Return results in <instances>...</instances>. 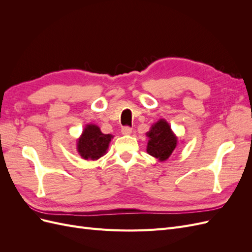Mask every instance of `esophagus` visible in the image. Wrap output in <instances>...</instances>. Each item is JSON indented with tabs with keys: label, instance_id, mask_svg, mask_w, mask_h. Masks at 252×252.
<instances>
[{
	"label": "esophagus",
	"instance_id": "esophagus-1",
	"mask_svg": "<svg viewBox=\"0 0 252 252\" xmlns=\"http://www.w3.org/2000/svg\"><path fill=\"white\" fill-rule=\"evenodd\" d=\"M131 131H132L131 128L129 126H125V127L122 128V133H123V134H130Z\"/></svg>",
	"mask_w": 252,
	"mask_h": 252
}]
</instances>
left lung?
Segmentation results:
<instances>
[{
  "mask_svg": "<svg viewBox=\"0 0 252 252\" xmlns=\"http://www.w3.org/2000/svg\"><path fill=\"white\" fill-rule=\"evenodd\" d=\"M146 134L149 138L147 152L158 161H166L177 147L178 138L174 135L171 127L164 119H161L152 125Z\"/></svg>",
  "mask_w": 252,
  "mask_h": 252,
  "instance_id": "left-lung-1",
  "label": "left lung"
}]
</instances>
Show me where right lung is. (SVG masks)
Returning a JSON list of instances; mask_svg holds the SVG:
<instances>
[{"label":"right lung","mask_w":252,"mask_h":252,"mask_svg":"<svg viewBox=\"0 0 252 252\" xmlns=\"http://www.w3.org/2000/svg\"><path fill=\"white\" fill-rule=\"evenodd\" d=\"M112 138L111 134L102 133L96 125L89 124L78 140L77 149L79 155L85 159L95 161L106 154Z\"/></svg>","instance_id":"add662e5"}]
</instances>
